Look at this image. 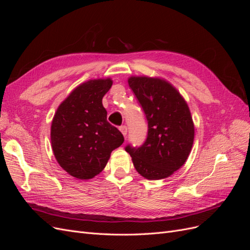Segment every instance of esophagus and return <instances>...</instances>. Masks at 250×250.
Returning <instances> with one entry per match:
<instances>
[{
	"mask_svg": "<svg viewBox=\"0 0 250 250\" xmlns=\"http://www.w3.org/2000/svg\"><path fill=\"white\" fill-rule=\"evenodd\" d=\"M119 129H120L121 132H122V134L124 135V137H126V135H127V126H125V125L120 126Z\"/></svg>",
	"mask_w": 250,
	"mask_h": 250,
	"instance_id": "obj_1",
	"label": "esophagus"
}]
</instances>
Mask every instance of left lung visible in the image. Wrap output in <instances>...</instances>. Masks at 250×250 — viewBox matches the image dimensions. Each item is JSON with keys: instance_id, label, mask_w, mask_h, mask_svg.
Listing matches in <instances>:
<instances>
[{"instance_id": "8db88e82", "label": "left lung", "mask_w": 250, "mask_h": 250, "mask_svg": "<svg viewBox=\"0 0 250 250\" xmlns=\"http://www.w3.org/2000/svg\"><path fill=\"white\" fill-rule=\"evenodd\" d=\"M147 121V138L141 146L125 150L134 168L150 180L170 176L183 166L194 141V125L188 104L168 82L149 77L128 80Z\"/></svg>"}]
</instances>
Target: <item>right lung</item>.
Returning <instances> with one entry per match:
<instances>
[{"label":"right lung","instance_id":"add662e5","mask_svg":"<svg viewBox=\"0 0 250 250\" xmlns=\"http://www.w3.org/2000/svg\"><path fill=\"white\" fill-rule=\"evenodd\" d=\"M110 79L89 80L75 88L60 104L51 126L52 149L58 164L70 175L89 179L107 164L123 134L107 121L102 98Z\"/></svg>","mask_w":250,"mask_h":250}]
</instances>
